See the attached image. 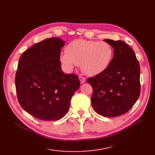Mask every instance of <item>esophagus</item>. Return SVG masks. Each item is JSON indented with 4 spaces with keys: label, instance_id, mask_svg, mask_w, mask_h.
<instances>
[{
    "label": "esophagus",
    "instance_id": "1",
    "mask_svg": "<svg viewBox=\"0 0 155 155\" xmlns=\"http://www.w3.org/2000/svg\"><path fill=\"white\" fill-rule=\"evenodd\" d=\"M79 80H80V82L81 84H83V83H84L86 82V78L84 77H81V76L79 77Z\"/></svg>",
    "mask_w": 155,
    "mask_h": 155
}]
</instances>
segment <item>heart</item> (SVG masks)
<instances>
[{
    "instance_id": "heart-1",
    "label": "heart",
    "mask_w": 155,
    "mask_h": 155,
    "mask_svg": "<svg viewBox=\"0 0 155 155\" xmlns=\"http://www.w3.org/2000/svg\"><path fill=\"white\" fill-rule=\"evenodd\" d=\"M113 58V50L109 43L78 39L69 43L59 59L63 69L71 72L75 65L88 76H96L109 68Z\"/></svg>"
}]
</instances>
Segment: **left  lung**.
Listing matches in <instances>:
<instances>
[{"mask_svg":"<svg viewBox=\"0 0 155 155\" xmlns=\"http://www.w3.org/2000/svg\"><path fill=\"white\" fill-rule=\"evenodd\" d=\"M114 49L109 68L88 78L92 86L91 103L97 113L115 117L127 113L140 94V67L134 50L122 41L105 39Z\"/></svg>","mask_w":155,"mask_h":155,"instance_id":"left-lung-1","label":"left lung"}]
</instances>
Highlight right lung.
<instances>
[{"instance_id": "add662e5", "label": "right lung", "mask_w": 155, "mask_h": 155, "mask_svg": "<svg viewBox=\"0 0 155 155\" xmlns=\"http://www.w3.org/2000/svg\"><path fill=\"white\" fill-rule=\"evenodd\" d=\"M64 45L57 37L45 39L25 51L19 60L15 78L19 103L39 120L64 117L80 87L77 75L62 72L59 57Z\"/></svg>"}]
</instances>
